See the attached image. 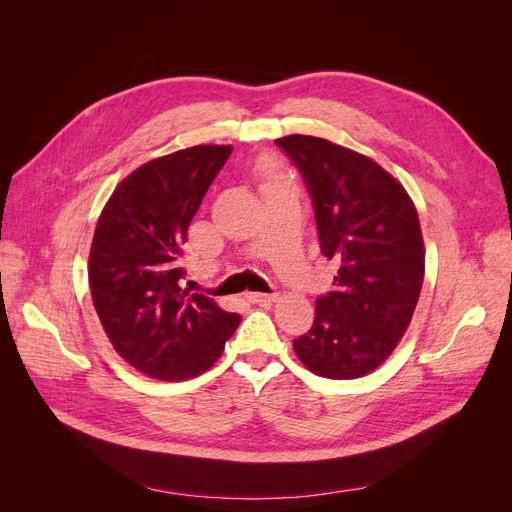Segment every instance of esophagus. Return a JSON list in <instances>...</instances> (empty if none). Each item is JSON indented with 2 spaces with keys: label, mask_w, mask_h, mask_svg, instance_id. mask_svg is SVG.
Listing matches in <instances>:
<instances>
[{
  "label": "esophagus",
  "mask_w": 512,
  "mask_h": 512,
  "mask_svg": "<svg viewBox=\"0 0 512 512\" xmlns=\"http://www.w3.org/2000/svg\"><path fill=\"white\" fill-rule=\"evenodd\" d=\"M245 299L250 301V303L267 305V303H273L277 299V292H247Z\"/></svg>",
  "instance_id": "34e87169"
}]
</instances>
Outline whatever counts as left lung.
I'll return each instance as SVG.
<instances>
[{"label": "left lung", "mask_w": 512, "mask_h": 512, "mask_svg": "<svg viewBox=\"0 0 512 512\" xmlns=\"http://www.w3.org/2000/svg\"><path fill=\"white\" fill-rule=\"evenodd\" d=\"M312 196L320 252L339 265L316 299L312 329L292 342L314 374L352 380L386 361L421 294L425 250L408 192L382 166L318 136L277 138Z\"/></svg>", "instance_id": "obj_1"}]
</instances>
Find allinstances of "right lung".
I'll return each instance as SVG.
<instances>
[{"label":"right lung","mask_w":512,"mask_h":512,"mask_svg":"<svg viewBox=\"0 0 512 512\" xmlns=\"http://www.w3.org/2000/svg\"><path fill=\"white\" fill-rule=\"evenodd\" d=\"M230 153V145H196L143 164L98 220L91 299L115 350L151 378L200 376L239 327V314L181 288L188 226Z\"/></svg>","instance_id":"obj_1"}]
</instances>
